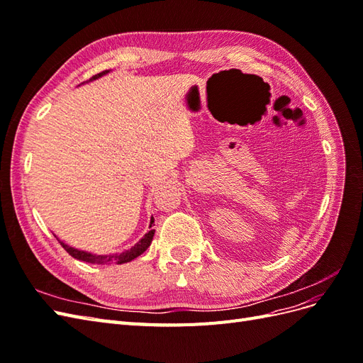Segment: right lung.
<instances>
[{
	"mask_svg": "<svg viewBox=\"0 0 363 363\" xmlns=\"http://www.w3.org/2000/svg\"><path fill=\"white\" fill-rule=\"evenodd\" d=\"M107 72L111 71H103L100 74L94 75L92 80H96L100 79V77L106 75ZM152 223H155V218L151 216V221H150V228L152 225ZM152 236H155V230H150V232H147L144 235V238H142L139 242H136L133 247H130L124 251H118V252H112V255H92V252L89 251H83V250H77L74 247H69L63 242V240L59 239L60 245L67 250L69 255L74 257V259H79V260H83V262H87V263H96V265H108V263H115V265H121V263H127V262H131L133 259H136L138 256H140L142 252H144L150 245H151V240H152Z\"/></svg>",
	"mask_w": 363,
	"mask_h": 363,
	"instance_id": "add662e5",
	"label": "right lung"
}]
</instances>
